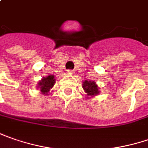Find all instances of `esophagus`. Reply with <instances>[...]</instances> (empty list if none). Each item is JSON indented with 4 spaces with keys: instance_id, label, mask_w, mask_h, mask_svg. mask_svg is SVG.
<instances>
[{
    "instance_id": "obj_1",
    "label": "esophagus",
    "mask_w": 148,
    "mask_h": 148,
    "mask_svg": "<svg viewBox=\"0 0 148 148\" xmlns=\"http://www.w3.org/2000/svg\"><path fill=\"white\" fill-rule=\"evenodd\" d=\"M66 74H69V75H74V70H72V69H69V70H67Z\"/></svg>"
}]
</instances>
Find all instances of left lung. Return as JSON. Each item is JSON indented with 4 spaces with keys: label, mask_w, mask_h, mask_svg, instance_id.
I'll use <instances>...</instances> for the list:
<instances>
[{
    "label": "left lung",
    "mask_w": 148,
    "mask_h": 148,
    "mask_svg": "<svg viewBox=\"0 0 148 148\" xmlns=\"http://www.w3.org/2000/svg\"><path fill=\"white\" fill-rule=\"evenodd\" d=\"M83 88L86 92L88 96H93V95H97L99 94V88L95 82L93 81L85 80L83 84Z\"/></svg>",
    "instance_id": "obj_1"
}]
</instances>
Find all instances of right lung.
<instances>
[{"label":"right lung","mask_w":148,"mask_h":148,"mask_svg":"<svg viewBox=\"0 0 148 148\" xmlns=\"http://www.w3.org/2000/svg\"><path fill=\"white\" fill-rule=\"evenodd\" d=\"M55 79L54 75H49L46 78H43L39 83V88L43 94H48L49 91L54 86Z\"/></svg>","instance_id":"obj_1"}]
</instances>
